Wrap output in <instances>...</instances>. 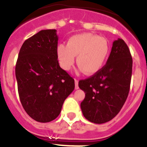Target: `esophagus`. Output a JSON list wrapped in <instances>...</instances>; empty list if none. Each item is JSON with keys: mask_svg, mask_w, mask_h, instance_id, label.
<instances>
[{"mask_svg": "<svg viewBox=\"0 0 147 147\" xmlns=\"http://www.w3.org/2000/svg\"><path fill=\"white\" fill-rule=\"evenodd\" d=\"M75 89L77 90L79 89V81L76 79H75Z\"/></svg>", "mask_w": 147, "mask_h": 147, "instance_id": "34e87169", "label": "esophagus"}]
</instances>
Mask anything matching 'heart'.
Wrapping results in <instances>:
<instances>
[{"instance_id": "obj_1", "label": "heart", "mask_w": 147, "mask_h": 147, "mask_svg": "<svg viewBox=\"0 0 147 147\" xmlns=\"http://www.w3.org/2000/svg\"><path fill=\"white\" fill-rule=\"evenodd\" d=\"M57 58L65 71H69L74 64L85 74L93 75L102 69L109 54V45L104 37L90 33L76 34L67 40V45H58Z\"/></svg>"}]
</instances>
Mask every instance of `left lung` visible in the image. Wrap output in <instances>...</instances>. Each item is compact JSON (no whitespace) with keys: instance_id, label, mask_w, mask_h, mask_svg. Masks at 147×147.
Segmentation results:
<instances>
[{"instance_id":"8db88e82","label":"left lung","mask_w":147,"mask_h":147,"mask_svg":"<svg viewBox=\"0 0 147 147\" xmlns=\"http://www.w3.org/2000/svg\"><path fill=\"white\" fill-rule=\"evenodd\" d=\"M132 69L129 48L119 38L113 43L106 65L90 78L79 82L85 93L80 105L85 119L103 124L119 113L129 94Z\"/></svg>"}]
</instances>
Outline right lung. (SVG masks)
Instances as JSON below:
<instances>
[{"mask_svg":"<svg viewBox=\"0 0 147 147\" xmlns=\"http://www.w3.org/2000/svg\"><path fill=\"white\" fill-rule=\"evenodd\" d=\"M56 29L41 30L23 42L15 67L19 97L30 117L51 121L74 90V80L57 60Z\"/></svg>","mask_w":147,"mask_h":147,"instance_id":"right-lung-1","label":"right lung"}]
</instances>
